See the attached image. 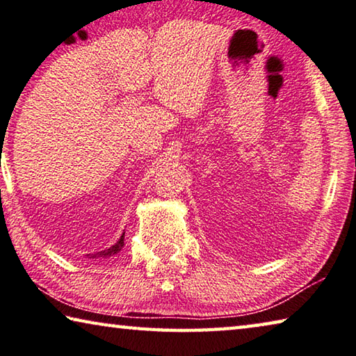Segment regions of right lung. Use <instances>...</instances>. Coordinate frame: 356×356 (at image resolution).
Segmentation results:
<instances>
[{
  "instance_id": "add662e5",
  "label": "right lung",
  "mask_w": 356,
  "mask_h": 356,
  "mask_svg": "<svg viewBox=\"0 0 356 356\" xmlns=\"http://www.w3.org/2000/svg\"><path fill=\"white\" fill-rule=\"evenodd\" d=\"M123 246H124V233L120 236V240L116 241L113 246H110L106 250H101V252H96V254L90 255V259H110V257H113L115 254H118L120 250L123 249Z\"/></svg>"
}]
</instances>
